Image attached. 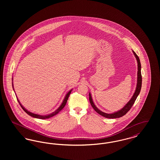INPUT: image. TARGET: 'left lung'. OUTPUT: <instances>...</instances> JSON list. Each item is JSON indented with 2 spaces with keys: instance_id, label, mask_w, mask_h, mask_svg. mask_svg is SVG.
<instances>
[{
  "instance_id": "8db88e82",
  "label": "left lung",
  "mask_w": 160,
  "mask_h": 160,
  "mask_svg": "<svg viewBox=\"0 0 160 160\" xmlns=\"http://www.w3.org/2000/svg\"><path fill=\"white\" fill-rule=\"evenodd\" d=\"M134 54L135 55L136 59L137 61V63H138V72H137V87H136V91L134 92L132 97L131 98V99L129 100V102L123 107V108H122V109L117 112H115L114 113H112V114H108L104 113L101 111H100L99 109L95 106L92 99L91 95V93H89V101L90 103L91 104L92 107H93V108L95 110V111H96L98 114L107 118H110V119H114V118H119L120 117H122L123 116H124L126 114L129 110L131 109V108L133 106L135 101L137 99V97L138 95V94L140 93V92L141 90V88H142V74H141V64H140V62L138 56H137L136 53L133 51Z\"/></svg>"
}]
</instances>
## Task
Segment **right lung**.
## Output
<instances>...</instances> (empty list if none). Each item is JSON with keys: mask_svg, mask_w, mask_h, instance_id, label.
Returning a JSON list of instances; mask_svg holds the SVG:
<instances>
[{"mask_svg": "<svg viewBox=\"0 0 160 160\" xmlns=\"http://www.w3.org/2000/svg\"><path fill=\"white\" fill-rule=\"evenodd\" d=\"M71 90L70 91H69L68 93H67V95H66V97H65V99H63V102H62V104L61 105V106L59 107L55 112H54L53 113H52V114H49V115H46V116H41V115H39V114H34V113H31L30 112H29V111H28L26 109H25L24 107H23L22 106V104L20 103V102H19V101H18V99H17L18 100V102H19V104H20V106L22 107V108H23V110L27 113L28 114H29V115H30L32 117H33V118H38V119H48V118H51V117H52V116H53L54 115H56V114H58L60 111H61V110L65 106V105H66V104H67V100L68 99L69 96V95H70V93H71Z\"/></svg>", "mask_w": 160, "mask_h": 160, "instance_id": "right-lung-1", "label": "right lung"}]
</instances>
